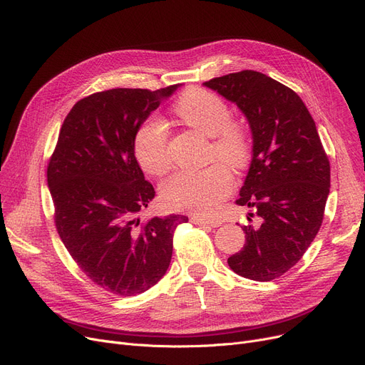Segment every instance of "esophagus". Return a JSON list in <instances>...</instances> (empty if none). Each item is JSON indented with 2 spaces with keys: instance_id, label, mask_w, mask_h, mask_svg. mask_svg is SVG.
Instances as JSON below:
<instances>
[{
  "instance_id": "34e87169",
  "label": "esophagus",
  "mask_w": 365,
  "mask_h": 365,
  "mask_svg": "<svg viewBox=\"0 0 365 365\" xmlns=\"http://www.w3.org/2000/svg\"><path fill=\"white\" fill-rule=\"evenodd\" d=\"M191 222L197 225H209L212 228H216L220 225V222L216 219H207V217H201V216H192Z\"/></svg>"
}]
</instances>
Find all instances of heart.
Returning a JSON list of instances; mask_svg holds the SVG:
<instances>
[{
  "mask_svg": "<svg viewBox=\"0 0 365 365\" xmlns=\"http://www.w3.org/2000/svg\"><path fill=\"white\" fill-rule=\"evenodd\" d=\"M173 110L185 123L212 137L210 160L219 158L235 170L249 164L253 146L250 131L243 120L231 118L228 104L217 93L201 88L187 89ZM134 153L141 168L152 176L170 171L168 128L161 119L149 116L141 122L134 135ZM225 163L215 161L201 170L174 174L163 185V201L174 210L210 213L232 191V173Z\"/></svg>",
  "mask_w": 365,
  "mask_h": 365,
  "instance_id": "heart-1",
  "label": "heart"
}]
</instances>
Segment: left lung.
<instances>
[{
	"label": "left lung",
	"mask_w": 365,
	"mask_h": 365,
	"mask_svg": "<svg viewBox=\"0 0 365 365\" xmlns=\"http://www.w3.org/2000/svg\"><path fill=\"white\" fill-rule=\"evenodd\" d=\"M204 85L239 106L253 137L235 204L255 207L261 224L242 227L245 246L228 265L250 280L277 279L303 258L324 220L329 161L318 130L303 100L259 71L231 73Z\"/></svg>",
	"instance_id": "8db88e82"
}]
</instances>
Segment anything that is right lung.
I'll use <instances>...</instances> for the list:
<instances>
[{
  "label": "right lung",
  "instance_id": "right-lung-1",
  "mask_svg": "<svg viewBox=\"0 0 365 365\" xmlns=\"http://www.w3.org/2000/svg\"><path fill=\"white\" fill-rule=\"evenodd\" d=\"M176 88H116L78 100L47 164L62 243L95 284L116 295H137L160 282L174 231L187 220L183 215L137 217L155 189L135 160L134 135Z\"/></svg>",
  "mask_w": 365,
  "mask_h": 365
}]
</instances>
